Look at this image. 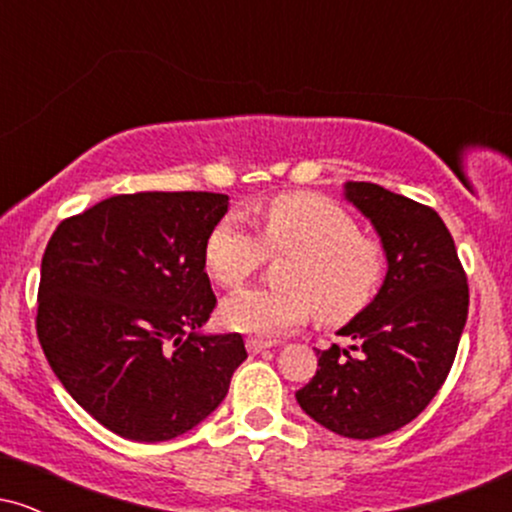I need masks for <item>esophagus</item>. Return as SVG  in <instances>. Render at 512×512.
<instances>
[{
	"label": "esophagus",
	"instance_id": "esophagus-1",
	"mask_svg": "<svg viewBox=\"0 0 512 512\" xmlns=\"http://www.w3.org/2000/svg\"><path fill=\"white\" fill-rule=\"evenodd\" d=\"M245 346H248L250 354H260V351L269 349V346H272V342H264V339H248V342H245Z\"/></svg>",
	"mask_w": 512,
	"mask_h": 512
}]
</instances>
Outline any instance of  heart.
<instances>
[{
    "instance_id": "1",
    "label": "heart",
    "mask_w": 512,
    "mask_h": 512,
    "mask_svg": "<svg viewBox=\"0 0 512 512\" xmlns=\"http://www.w3.org/2000/svg\"><path fill=\"white\" fill-rule=\"evenodd\" d=\"M269 257L281 262L284 289H243L221 303L228 330L279 337L303 325L313 310L327 325L351 320L373 301L385 279V252L330 199L276 197L257 211V236L236 214L214 223L204 243V267L221 286H238Z\"/></svg>"
}]
</instances>
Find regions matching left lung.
<instances>
[{
	"mask_svg": "<svg viewBox=\"0 0 512 512\" xmlns=\"http://www.w3.org/2000/svg\"><path fill=\"white\" fill-rule=\"evenodd\" d=\"M344 197L378 231L387 274L373 303L337 332L351 344L317 349V373L296 399L332 433L370 440L407 426L438 395L467 322L469 286L431 207L373 182H346Z\"/></svg>",
	"mask_w": 512,
	"mask_h": 512,
	"instance_id": "1",
	"label": "left lung"
}]
</instances>
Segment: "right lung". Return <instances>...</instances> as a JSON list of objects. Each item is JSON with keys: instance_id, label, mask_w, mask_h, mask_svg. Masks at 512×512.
<instances>
[{"instance_id": "add662e5", "label": "right lung", "mask_w": 512, "mask_h": 512, "mask_svg": "<svg viewBox=\"0 0 512 512\" xmlns=\"http://www.w3.org/2000/svg\"><path fill=\"white\" fill-rule=\"evenodd\" d=\"M216 192H137L64 219L40 264V346L64 390L117 436L158 443L204 421L248 358L199 334L216 308L204 243Z\"/></svg>"}]
</instances>
